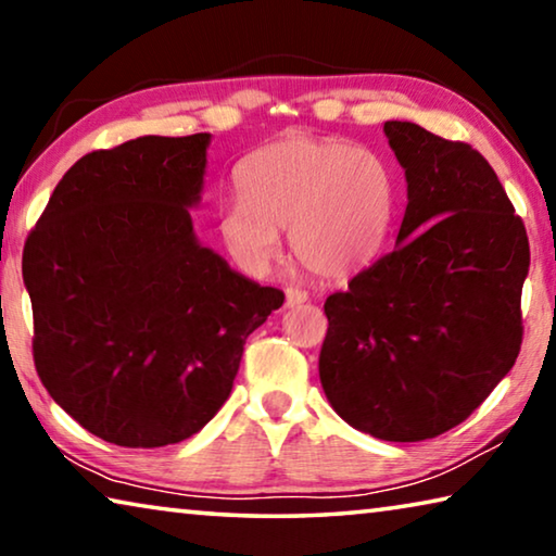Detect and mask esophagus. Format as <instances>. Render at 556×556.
Instances as JSON below:
<instances>
[{
	"mask_svg": "<svg viewBox=\"0 0 556 556\" xmlns=\"http://www.w3.org/2000/svg\"><path fill=\"white\" fill-rule=\"evenodd\" d=\"M306 299H308L306 291H301V289H296V287H287V289H285V306H287V308L301 306Z\"/></svg>",
	"mask_w": 556,
	"mask_h": 556,
	"instance_id": "34e87169",
	"label": "esophagus"
}]
</instances>
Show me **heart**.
I'll use <instances>...</instances> for the list:
<instances>
[{"mask_svg":"<svg viewBox=\"0 0 556 556\" xmlns=\"http://www.w3.org/2000/svg\"><path fill=\"white\" fill-rule=\"evenodd\" d=\"M242 193L215 208L218 235L248 271H265L289 228L294 257L314 277L343 281L380 255L394 213L388 164L336 137H287L242 164Z\"/></svg>","mask_w":556,"mask_h":556,"instance_id":"1","label":"heart"}]
</instances>
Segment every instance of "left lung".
Masks as SVG:
<instances>
[{
  "label": "left lung",
  "instance_id": "1",
  "mask_svg": "<svg viewBox=\"0 0 556 556\" xmlns=\"http://www.w3.org/2000/svg\"><path fill=\"white\" fill-rule=\"evenodd\" d=\"M407 208L394 250L326 299L318 375L348 425L425 441L460 425L515 365L530 242L491 164L384 122Z\"/></svg>",
  "mask_w": 556,
  "mask_h": 556
}]
</instances>
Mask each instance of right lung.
<instances>
[{
	"instance_id": "add662e5",
	"label": "right lung",
	"mask_w": 556,
	"mask_h": 556,
	"mask_svg": "<svg viewBox=\"0 0 556 556\" xmlns=\"http://www.w3.org/2000/svg\"><path fill=\"white\" fill-rule=\"evenodd\" d=\"M211 135L78 159L24 244L36 372L90 434L178 444L223 407L248 336L285 304L195 238Z\"/></svg>"
}]
</instances>
